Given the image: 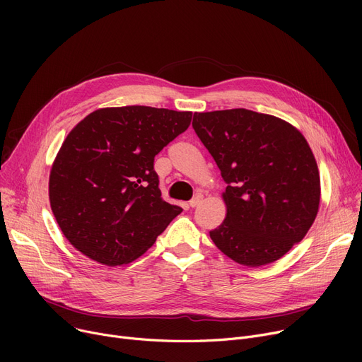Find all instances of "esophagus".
Here are the masks:
<instances>
[{
    "label": "esophagus",
    "instance_id": "34e87169",
    "mask_svg": "<svg viewBox=\"0 0 362 362\" xmlns=\"http://www.w3.org/2000/svg\"><path fill=\"white\" fill-rule=\"evenodd\" d=\"M201 199H202V195L201 194H198V195H195L191 201H189V206L191 208H195L199 202H201Z\"/></svg>",
    "mask_w": 362,
    "mask_h": 362
}]
</instances>
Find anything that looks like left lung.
Listing matches in <instances>:
<instances>
[{
  "label": "left lung",
  "instance_id": "8db88e82",
  "mask_svg": "<svg viewBox=\"0 0 362 362\" xmlns=\"http://www.w3.org/2000/svg\"><path fill=\"white\" fill-rule=\"evenodd\" d=\"M192 126L227 183V214L210 238L246 267L277 261L318 213L320 173L307 139L291 123L245 108L195 112Z\"/></svg>",
  "mask_w": 362,
  "mask_h": 362
}]
</instances>
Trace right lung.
Returning <instances> with one entry per match:
<instances>
[{"label": "right lung", "instance_id": "add662e5", "mask_svg": "<svg viewBox=\"0 0 362 362\" xmlns=\"http://www.w3.org/2000/svg\"><path fill=\"white\" fill-rule=\"evenodd\" d=\"M191 120V111L127 105L95 110L71 129L48 186L54 217L76 250L114 267L154 245L182 213L161 198L154 158Z\"/></svg>", "mask_w": 362, "mask_h": 362}]
</instances>
